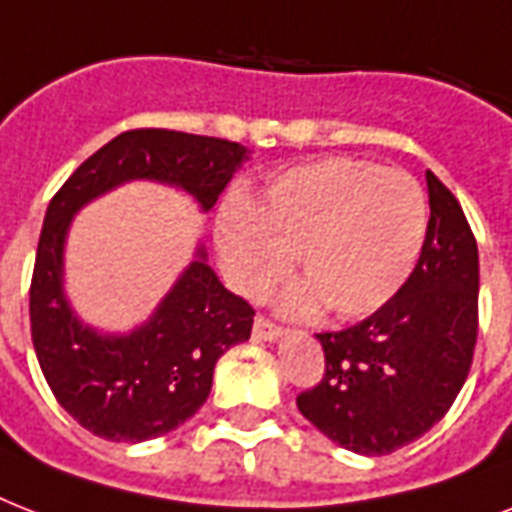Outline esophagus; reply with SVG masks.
Returning a JSON list of instances; mask_svg holds the SVG:
<instances>
[{
    "instance_id": "obj_1",
    "label": "esophagus",
    "mask_w": 512,
    "mask_h": 512,
    "mask_svg": "<svg viewBox=\"0 0 512 512\" xmlns=\"http://www.w3.org/2000/svg\"><path fill=\"white\" fill-rule=\"evenodd\" d=\"M252 335L255 340H276L281 335L279 324H273L271 319H265V316H257L255 327H252Z\"/></svg>"
}]
</instances>
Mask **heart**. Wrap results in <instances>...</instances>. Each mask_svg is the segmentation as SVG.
<instances>
[{
  "label": "heart",
  "mask_w": 512,
  "mask_h": 512,
  "mask_svg": "<svg viewBox=\"0 0 512 512\" xmlns=\"http://www.w3.org/2000/svg\"><path fill=\"white\" fill-rule=\"evenodd\" d=\"M428 231V201L401 170L358 159H327L279 175L263 196L231 204L215 244L225 279L239 295L263 300L292 271L305 287L295 311L321 303L340 319L369 316L404 287Z\"/></svg>",
  "instance_id": "b5f03b06"
}]
</instances>
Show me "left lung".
Here are the masks:
<instances>
[{
    "mask_svg": "<svg viewBox=\"0 0 512 512\" xmlns=\"http://www.w3.org/2000/svg\"><path fill=\"white\" fill-rule=\"evenodd\" d=\"M430 220L404 287L372 316L319 332L324 374L297 396L305 420L380 457L436 425L468 380L478 337V244L460 201L428 170Z\"/></svg>",
    "mask_w": 512,
    "mask_h": 512,
    "instance_id": "1",
    "label": "left lung"
}]
</instances>
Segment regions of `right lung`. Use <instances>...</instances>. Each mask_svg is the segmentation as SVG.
Wrapping results in <instances>:
<instances>
[{
	"mask_svg": "<svg viewBox=\"0 0 512 512\" xmlns=\"http://www.w3.org/2000/svg\"><path fill=\"white\" fill-rule=\"evenodd\" d=\"M247 148L175 130H127L76 167L44 215L28 289L31 340L58 404L92 436L138 444L183 425L212 390L217 358L249 340L255 308L217 281L204 255L188 265L154 319L124 337L84 327L63 297V241L79 207L127 180L183 188L215 207Z\"/></svg>",
	"mask_w": 512,
	"mask_h": 512,
	"instance_id": "1",
	"label": "right lung"
}]
</instances>
